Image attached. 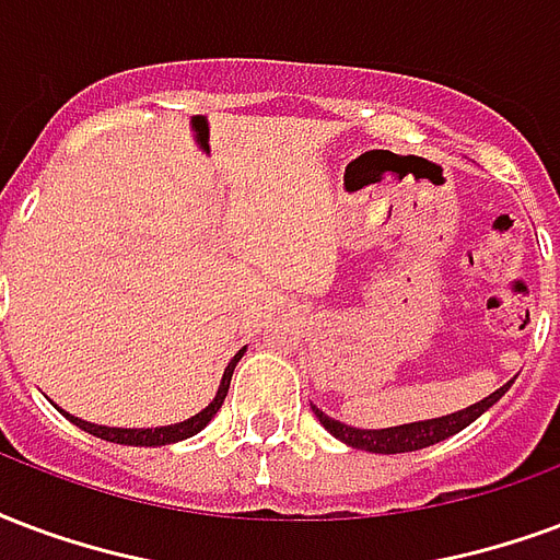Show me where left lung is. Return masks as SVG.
Here are the masks:
<instances>
[{
    "mask_svg": "<svg viewBox=\"0 0 560 560\" xmlns=\"http://www.w3.org/2000/svg\"><path fill=\"white\" fill-rule=\"evenodd\" d=\"M513 383V380H511ZM511 383L501 385L499 392H492L490 397H483L480 404L475 407L459 409V412H451V416L442 418H430V421H412V424H400V428H385V430H359V428H347L341 421H335L326 412H320L317 407L314 409V416L320 418V424L335 439H341L343 445H350V448H362L371 451V454H404V451H418V448H428V445H436L442 439L454 436L463 428H469L475 418H480L487 409L499 400Z\"/></svg>",
    "mask_w": 560,
    "mask_h": 560,
    "instance_id": "left-lung-1",
    "label": "left lung"
}]
</instances>
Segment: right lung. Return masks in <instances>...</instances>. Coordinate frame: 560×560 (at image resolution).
<instances>
[{
	"mask_svg": "<svg viewBox=\"0 0 560 560\" xmlns=\"http://www.w3.org/2000/svg\"><path fill=\"white\" fill-rule=\"evenodd\" d=\"M240 359H243V350H240V353L231 359V364L225 368V376H222V385H219L213 404H210L207 409H201L198 416L186 418V421H180V424H172V428H153V430L101 428V424H89V421H82V418H77V416H68V412H65V416H68L80 430H85V433H91V436L106 439V442H118V445H144V448H151V445H172V442H180V439L196 436L198 430H205L207 421L217 416L219 407L225 404L228 385H231V374H234V368H237Z\"/></svg>",
	"mask_w": 560,
	"mask_h": 560,
	"instance_id": "obj_1",
	"label": "right lung"
}]
</instances>
